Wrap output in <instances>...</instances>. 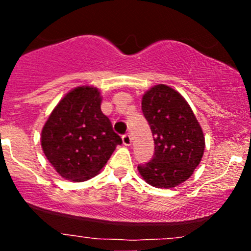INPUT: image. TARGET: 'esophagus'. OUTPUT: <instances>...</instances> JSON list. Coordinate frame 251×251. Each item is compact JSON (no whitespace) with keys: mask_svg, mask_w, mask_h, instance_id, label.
Instances as JSON below:
<instances>
[{"mask_svg":"<svg viewBox=\"0 0 251 251\" xmlns=\"http://www.w3.org/2000/svg\"><path fill=\"white\" fill-rule=\"evenodd\" d=\"M131 143H132L131 135H129L128 133L124 134V135H123V144H124V145H125V146H129V145H131Z\"/></svg>","mask_w":251,"mask_h":251,"instance_id":"1","label":"esophagus"}]
</instances>
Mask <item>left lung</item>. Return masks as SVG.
Here are the masks:
<instances>
[{
    "label": "left lung",
    "instance_id": "8db88e82",
    "mask_svg": "<svg viewBox=\"0 0 251 251\" xmlns=\"http://www.w3.org/2000/svg\"><path fill=\"white\" fill-rule=\"evenodd\" d=\"M142 111L151 127L154 153L138 165L148 184L170 189L194 174L204 153V134L189 103L177 91L157 85L143 96Z\"/></svg>",
    "mask_w": 251,
    "mask_h": 251
}]
</instances>
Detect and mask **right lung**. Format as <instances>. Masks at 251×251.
<instances>
[{
    "label": "right lung",
    "instance_id": "add662e5",
    "mask_svg": "<svg viewBox=\"0 0 251 251\" xmlns=\"http://www.w3.org/2000/svg\"><path fill=\"white\" fill-rule=\"evenodd\" d=\"M100 103L97 88L76 87L57 103L43 126V152L65 179L83 181L96 176L123 143Z\"/></svg>",
    "mask_w": 251,
    "mask_h": 251
}]
</instances>
